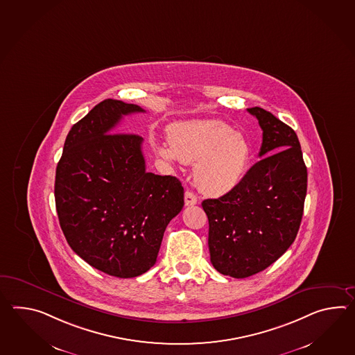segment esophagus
I'll return each instance as SVG.
<instances>
[{"mask_svg": "<svg viewBox=\"0 0 355 355\" xmlns=\"http://www.w3.org/2000/svg\"><path fill=\"white\" fill-rule=\"evenodd\" d=\"M197 202H198V200H197L196 195H195L193 192L187 191V192L184 193V205L193 206L196 205Z\"/></svg>", "mask_w": 355, "mask_h": 355, "instance_id": "34e87169", "label": "esophagus"}]
</instances>
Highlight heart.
Instances as JSON below:
<instances>
[{"instance_id":"obj_1","label":"heart","mask_w":355,"mask_h":355,"mask_svg":"<svg viewBox=\"0 0 355 355\" xmlns=\"http://www.w3.org/2000/svg\"><path fill=\"white\" fill-rule=\"evenodd\" d=\"M166 160L195 166V181L206 193L224 195L245 178L251 162V146L227 123L207 119L181 123L171 128L169 144L157 145Z\"/></svg>"}]
</instances>
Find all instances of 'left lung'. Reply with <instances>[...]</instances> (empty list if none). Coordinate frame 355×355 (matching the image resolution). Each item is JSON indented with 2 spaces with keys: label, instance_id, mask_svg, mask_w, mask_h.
I'll use <instances>...</instances> for the list:
<instances>
[{
  "label": "left lung",
  "instance_id": "8db88e82",
  "mask_svg": "<svg viewBox=\"0 0 355 355\" xmlns=\"http://www.w3.org/2000/svg\"><path fill=\"white\" fill-rule=\"evenodd\" d=\"M247 110L262 128L261 159L233 191L202 201L210 261L236 279L260 272L286 252L307 193V166L294 130L260 107Z\"/></svg>",
  "mask_w": 355,
  "mask_h": 355
}]
</instances>
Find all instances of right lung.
Returning a JSON list of instances; mask_svg holds the SVG:
<instances>
[{
    "label": "right lung",
    "instance_id": "obj_1",
    "mask_svg": "<svg viewBox=\"0 0 355 355\" xmlns=\"http://www.w3.org/2000/svg\"><path fill=\"white\" fill-rule=\"evenodd\" d=\"M145 112L105 99L72 126L55 169V209L72 251L116 277L154 266L166 225L184 205L178 178L146 172L142 137L116 132Z\"/></svg>",
    "mask_w": 355,
    "mask_h": 355
}]
</instances>
